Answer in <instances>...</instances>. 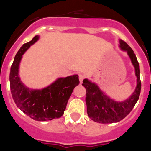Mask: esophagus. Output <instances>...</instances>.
<instances>
[{
    "label": "esophagus",
    "mask_w": 151,
    "mask_h": 151,
    "mask_svg": "<svg viewBox=\"0 0 151 151\" xmlns=\"http://www.w3.org/2000/svg\"><path fill=\"white\" fill-rule=\"evenodd\" d=\"M79 81H80V83H81L82 82H83V78H84V75H83V74H79Z\"/></svg>",
    "instance_id": "esophagus-1"
}]
</instances>
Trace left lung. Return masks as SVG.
I'll return each mask as SVG.
<instances>
[{
    "mask_svg": "<svg viewBox=\"0 0 151 151\" xmlns=\"http://www.w3.org/2000/svg\"><path fill=\"white\" fill-rule=\"evenodd\" d=\"M119 47L126 52L134 68L137 85L133 93L124 101H117L109 96L95 82L83 79V85L86 89V104L87 114L93 121L99 123H113L120 122L126 117L139 99L141 91L139 65L134 52L127 43L119 40Z\"/></svg>",
    "mask_w": 151,
    "mask_h": 151,
    "instance_id": "1",
    "label": "left lung"
}]
</instances>
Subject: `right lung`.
Returning <instances> with one entry per match:
<instances>
[{
	"instance_id": "1",
	"label": "right lung",
	"mask_w": 151,
	"mask_h": 151,
	"mask_svg": "<svg viewBox=\"0 0 151 151\" xmlns=\"http://www.w3.org/2000/svg\"><path fill=\"white\" fill-rule=\"evenodd\" d=\"M39 39L40 36H35L16 54L10 70V89L14 103L23 112L37 121H47L63 115L73 89L79 84V79L78 75L58 78L42 89L25 86L19 75L20 64L25 51Z\"/></svg>"
}]
</instances>
